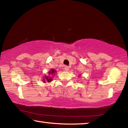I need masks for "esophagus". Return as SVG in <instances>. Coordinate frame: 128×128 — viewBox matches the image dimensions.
<instances>
[{
	"label": "esophagus",
	"instance_id": "esophagus-1",
	"mask_svg": "<svg viewBox=\"0 0 128 128\" xmlns=\"http://www.w3.org/2000/svg\"><path fill=\"white\" fill-rule=\"evenodd\" d=\"M69 69V68L68 66H65L64 68V70L65 71H68Z\"/></svg>",
	"mask_w": 128,
	"mask_h": 128
}]
</instances>
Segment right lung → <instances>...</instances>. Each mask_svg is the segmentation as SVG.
Masks as SVG:
<instances>
[{
  "mask_svg": "<svg viewBox=\"0 0 128 128\" xmlns=\"http://www.w3.org/2000/svg\"><path fill=\"white\" fill-rule=\"evenodd\" d=\"M56 73V70H55V69H51L48 72V76L45 75L43 77V80H43V82H44V83L46 82V81L48 82H50L52 81V78H53L52 77H54V76H55Z\"/></svg>",
  "mask_w": 128,
  "mask_h": 128,
  "instance_id": "right-lung-1",
  "label": "right lung"
}]
</instances>
